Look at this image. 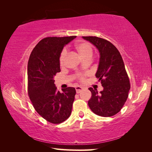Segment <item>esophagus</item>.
I'll use <instances>...</instances> for the list:
<instances>
[{
	"mask_svg": "<svg viewBox=\"0 0 152 152\" xmlns=\"http://www.w3.org/2000/svg\"><path fill=\"white\" fill-rule=\"evenodd\" d=\"M82 90H83V88H82V87H80V86L76 87V93L77 94L80 93V92L82 91Z\"/></svg>",
	"mask_w": 152,
	"mask_h": 152,
	"instance_id": "34e87169",
	"label": "esophagus"
}]
</instances>
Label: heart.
I'll list each match as a JSON object with an SVG mask.
<instances>
[{
	"label": "heart",
	"instance_id": "heart-1",
	"mask_svg": "<svg viewBox=\"0 0 152 152\" xmlns=\"http://www.w3.org/2000/svg\"><path fill=\"white\" fill-rule=\"evenodd\" d=\"M76 50L78 51L79 56L84 59L87 57H92V49L91 45L87 42H80L77 43L76 45ZM66 50H64L61 51L60 58V64L61 66H64L65 62V59L66 57Z\"/></svg>",
	"mask_w": 152,
	"mask_h": 152
}]
</instances>
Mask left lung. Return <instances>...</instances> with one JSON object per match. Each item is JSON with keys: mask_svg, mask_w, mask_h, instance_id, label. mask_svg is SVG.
I'll list each match as a JSON object with an SVG mask.
<instances>
[{"mask_svg": "<svg viewBox=\"0 0 152 152\" xmlns=\"http://www.w3.org/2000/svg\"><path fill=\"white\" fill-rule=\"evenodd\" d=\"M94 45L99 52L96 78L103 90L89 88L92 96L88 102L90 109L101 117H111L119 113L124 105L130 90V83L124 62L119 51L106 39L97 37H82Z\"/></svg>", "mask_w": 152, "mask_h": 152, "instance_id": "8db88e82", "label": "left lung"}]
</instances>
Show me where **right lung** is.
I'll list each match as a JSON object with an SVG mask.
<instances>
[{
  "label": "right lung",
  "instance_id": "1",
  "mask_svg": "<svg viewBox=\"0 0 152 152\" xmlns=\"http://www.w3.org/2000/svg\"><path fill=\"white\" fill-rule=\"evenodd\" d=\"M76 36L46 37L33 49L28 61V94L36 111L48 121L61 123L70 116L76 90L58 91L54 76L60 72V58L64 46Z\"/></svg>",
  "mask_w": 152,
  "mask_h": 152
}]
</instances>
